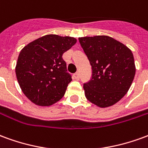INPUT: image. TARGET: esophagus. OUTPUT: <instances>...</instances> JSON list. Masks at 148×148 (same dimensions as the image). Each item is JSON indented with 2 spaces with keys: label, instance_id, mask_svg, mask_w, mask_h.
<instances>
[{
  "label": "esophagus",
  "instance_id": "1",
  "mask_svg": "<svg viewBox=\"0 0 148 148\" xmlns=\"http://www.w3.org/2000/svg\"><path fill=\"white\" fill-rule=\"evenodd\" d=\"M74 79H76V80H79V77H80V75H79V73H75L74 74Z\"/></svg>",
  "mask_w": 148,
  "mask_h": 148
}]
</instances>
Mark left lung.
<instances>
[{"label":"left lung","mask_w":148,"mask_h":148,"mask_svg":"<svg viewBox=\"0 0 148 148\" xmlns=\"http://www.w3.org/2000/svg\"><path fill=\"white\" fill-rule=\"evenodd\" d=\"M92 68L83 89L87 99L106 108L126 94L136 74L133 54L123 43L107 36L78 38Z\"/></svg>","instance_id":"8db88e82"}]
</instances>
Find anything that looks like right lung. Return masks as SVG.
Returning a JSON list of instances; mask_svg holds the SVG:
<instances>
[{
	"label": "right lung",
	"mask_w": 148,
	"mask_h": 148,
	"mask_svg": "<svg viewBox=\"0 0 148 148\" xmlns=\"http://www.w3.org/2000/svg\"><path fill=\"white\" fill-rule=\"evenodd\" d=\"M76 42L74 37L47 35L21 50L16 74L23 93L31 101L48 106L64 96L72 78L62 56Z\"/></svg>",
	"instance_id": "right-lung-1"
}]
</instances>
